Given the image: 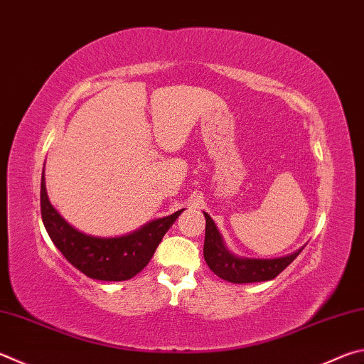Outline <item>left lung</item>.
<instances>
[{
  "label": "left lung",
  "mask_w": 364,
  "mask_h": 364,
  "mask_svg": "<svg viewBox=\"0 0 364 364\" xmlns=\"http://www.w3.org/2000/svg\"><path fill=\"white\" fill-rule=\"evenodd\" d=\"M203 215L205 221H207V224H205L203 243L205 262L223 280H228L230 283H256L272 280L301 253L299 250L293 255L277 257V259H248V257H239L224 247L221 234L218 232L210 215Z\"/></svg>",
  "instance_id": "obj_1"
}]
</instances>
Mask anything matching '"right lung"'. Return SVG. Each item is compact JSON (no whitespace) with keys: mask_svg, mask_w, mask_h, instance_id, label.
<instances>
[{"mask_svg":"<svg viewBox=\"0 0 364 364\" xmlns=\"http://www.w3.org/2000/svg\"><path fill=\"white\" fill-rule=\"evenodd\" d=\"M176 213L151 221L129 235L100 239L79 232L52 207L41 176V218L50 240L77 270L95 280L122 282L135 277L148 266L162 237L180 216Z\"/></svg>","mask_w":364,"mask_h":364,"instance_id":"1","label":"right lung"}]
</instances>
